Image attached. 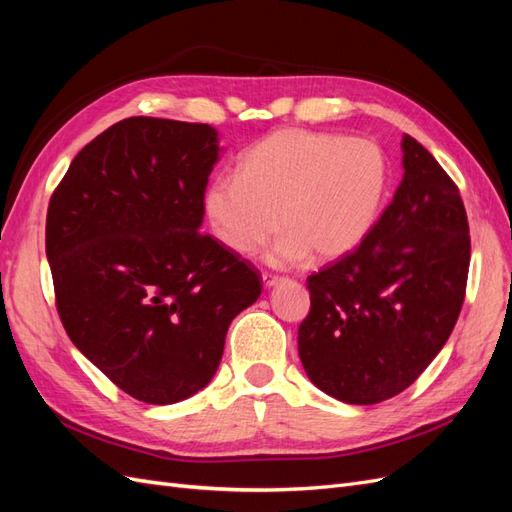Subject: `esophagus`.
<instances>
[{
    "label": "esophagus",
    "mask_w": 512,
    "mask_h": 512,
    "mask_svg": "<svg viewBox=\"0 0 512 512\" xmlns=\"http://www.w3.org/2000/svg\"><path fill=\"white\" fill-rule=\"evenodd\" d=\"M277 282H280V277H277V275L262 273V284H265V288H273Z\"/></svg>",
    "instance_id": "34e87169"
}]
</instances>
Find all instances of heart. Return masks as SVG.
<instances>
[{"label": "heart", "mask_w": 512, "mask_h": 512, "mask_svg": "<svg viewBox=\"0 0 512 512\" xmlns=\"http://www.w3.org/2000/svg\"><path fill=\"white\" fill-rule=\"evenodd\" d=\"M386 179L389 160L371 138L286 128L243 151L237 177H215L203 209L215 239L239 256L256 254L280 224L273 265L331 260L367 235Z\"/></svg>", "instance_id": "obj_1"}]
</instances>
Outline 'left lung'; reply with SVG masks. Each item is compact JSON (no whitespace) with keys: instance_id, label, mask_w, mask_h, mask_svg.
Segmentation results:
<instances>
[{"instance_id":"1","label":"left lung","mask_w":512,"mask_h":512,"mask_svg":"<svg viewBox=\"0 0 512 512\" xmlns=\"http://www.w3.org/2000/svg\"><path fill=\"white\" fill-rule=\"evenodd\" d=\"M404 179L354 252L307 277L299 356L320 391L356 406L406 391L466 299L470 228L459 188L404 136Z\"/></svg>"}]
</instances>
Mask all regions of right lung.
Segmentation results:
<instances>
[{"label": "right lung", "mask_w": 512, "mask_h": 512, "mask_svg": "<svg viewBox=\"0 0 512 512\" xmlns=\"http://www.w3.org/2000/svg\"><path fill=\"white\" fill-rule=\"evenodd\" d=\"M207 123L128 117L85 145L46 213L61 324L102 374L145 404L211 382L258 271L198 232L218 162Z\"/></svg>", "instance_id": "obj_1"}]
</instances>
